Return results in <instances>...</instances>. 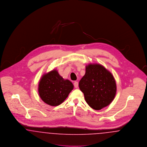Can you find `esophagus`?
I'll list each match as a JSON object with an SVG mask.
<instances>
[{"label": "esophagus", "instance_id": "esophagus-1", "mask_svg": "<svg viewBox=\"0 0 147 147\" xmlns=\"http://www.w3.org/2000/svg\"><path fill=\"white\" fill-rule=\"evenodd\" d=\"M74 87L76 88H77L78 87V82H75L74 83Z\"/></svg>", "mask_w": 147, "mask_h": 147}]
</instances>
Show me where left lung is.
<instances>
[{"mask_svg": "<svg viewBox=\"0 0 147 147\" xmlns=\"http://www.w3.org/2000/svg\"><path fill=\"white\" fill-rule=\"evenodd\" d=\"M79 83L87 104L100 110L110 104L116 93V82L112 74L102 65L90 64Z\"/></svg>", "mask_w": 147, "mask_h": 147, "instance_id": "obj_1", "label": "left lung"}]
</instances>
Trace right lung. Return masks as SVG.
I'll use <instances>...</instances> for the list:
<instances>
[{
	"mask_svg": "<svg viewBox=\"0 0 147 147\" xmlns=\"http://www.w3.org/2000/svg\"><path fill=\"white\" fill-rule=\"evenodd\" d=\"M73 85L69 80H64L56 70L42 76L38 84V94L42 101L48 105H60L73 89Z\"/></svg>",
	"mask_w": 147,
	"mask_h": 147,
	"instance_id": "1",
	"label": "right lung"
}]
</instances>
